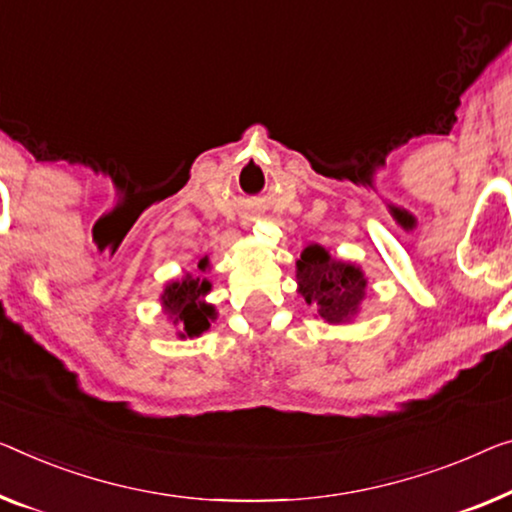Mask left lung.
<instances>
[{"label":"left lung","mask_w":512,"mask_h":512,"mask_svg":"<svg viewBox=\"0 0 512 512\" xmlns=\"http://www.w3.org/2000/svg\"><path fill=\"white\" fill-rule=\"evenodd\" d=\"M299 292L329 324L347 322L365 296V278L358 266L331 259L322 246H308L296 262Z\"/></svg>","instance_id":"left-lung-1"}]
</instances>
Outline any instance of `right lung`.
<instances>
[{
    "mask_svg": "<svg viewBox=\"0 0 512 512\" xmlns=\"http://www.w3.org/2000/svg\"><path fill=\"white\" fill-rule=\"evenodd\" d=\"M200 271L207 269V259H202ZM211 282L200 276H190L186 273L181 280H174L165 287L163 305L167 315L174 317V324H179L183 335L195 338L209 329V319H213V305L204 303L202 299L209 294Z\"/></svg>",
    "mask_w": 512,
    "mask_h": 512,
    "instance_id": "right-lung-1",
    "label": "right lung"
}]
</instances>
